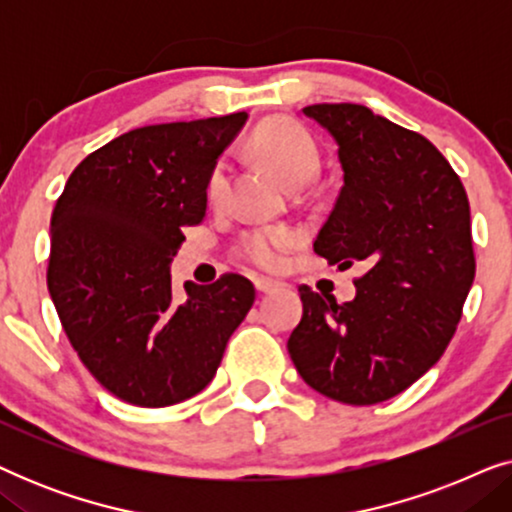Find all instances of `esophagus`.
Returning <instances> with one entry per match:
<instances>
[{
    "label": "esophagus",
    "instance_id": "34e87169",
    "mask_svg": "<svg viewBox=\"0 0 512 512\" xmlns=\"http://www.w3.org/2000/svg\"><path fill=\"white\" fill-rule=\"evenodd\" d=\"M254 286H256L258 293H270V291H277L282 284L275 282V279H268V277H256Z\"/></svg>",
    "mask_w": 512,
    "mask_h": 512
}]
</instances>
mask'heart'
I'll return each mask as SVG.
<instances>
[{"instance_id":"1","label":"heart","mask_w":512,"mask_h":512,"mask_svg":"<svg viewBox=\"0 0 512 512\" xmlns=\"http://www.w3.org/2000/svg\"><path fill=\"white\" fill-rule=\"evenodd\" d=\"M251 151L277 172L286 186H305L319 167V151L303 128L289 121H265L251 135ZM228 186V163L219 160L207 179V195L219 202ZM300 242L298 230L289 226H258L247 230L237 242V256L272 270L279 268L284 254Z\"/></svg>"}]
</instances>
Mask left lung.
Masks as SVG:
<instances>
[{
  "mask_svg": "<svg viewBox=\"0 0 512 512\" xmlns=\"http://www.w3.org/2000/svg\"><path fill=\"white\" fill-rule=\"evenodd\" d=\"M303 114L338 144L342 184L314 251L338 268L363 263L356 296L338 303L300 286L291 361L314 391L347 405L389 401L450 345L475 277L464 184L429 139L363 104Z\"/></svg>",
  "mask_w": 512,
  "mask_h": 512,
  "instance_id": "8db88e82",
  "label": "left lung"
}]
</instances>
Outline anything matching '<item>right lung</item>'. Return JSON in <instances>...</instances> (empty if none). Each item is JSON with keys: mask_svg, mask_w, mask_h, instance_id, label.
Returning <instances> with one entry per match:
<instances>
[{"mask_svg": "<svg viewBox=\"0 0 512 512\" xmlns=\"http://www.w3.org/2000/svg\"><path fill=\"white\" fill-rule=\"evenodd\" d=\"M247 111L144 125L83 158L51 216L48 291L69 342L125 403L165 408L212 382L254 305L249 279L223 275L172 293L170 263L207 209V179Z\"/></svg>", "mask_w": 512, "mask_h": 512, "instance_id": "right-lung-1", "label": "right lung"}]
</instances>
